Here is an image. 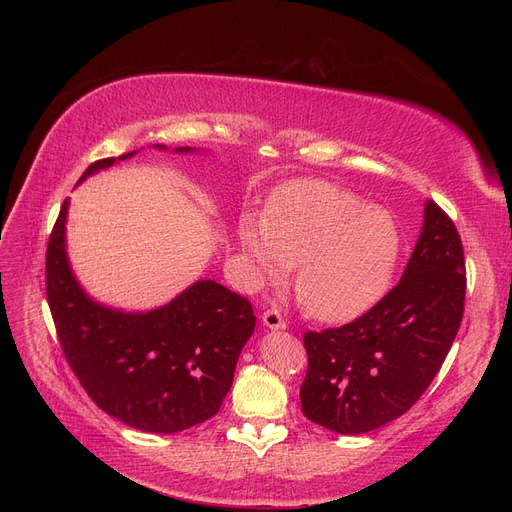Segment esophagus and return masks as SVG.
I'll return each instance as SVG.
<instances>
[{
	"label": "esophagus",
	"mask_w": 512,
	"mask_h": 512,
	"mask_svg": "<svg viewBox=\"0 0 512 512\" xmlns=\"http://www.w3.org/2000/svg\"><path fill=\"white\" fill-rule=\"evenodd\" d=\"M261 321H263V326L270 328V330H286V321L282 319L280 311H276V309H267L261 315Z\"/></svg>",
	"instance_id": "obj_1"
}]
</instances>
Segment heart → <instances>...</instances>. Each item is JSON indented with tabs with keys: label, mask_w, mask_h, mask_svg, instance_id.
Instances as JSON below:
<instances>
[{
	"label": "heart",
	"mask_w": 512,
	"mask_h": 512,
	"mask_svg": "<svg viewBox=\"0 0 512 512\" xmlns=\"http://www.w3.org/2000/svg\"><path fill=\"white\" fill-rule=\"evenodd\" d=\"M238 240L259 280L278 284L297 265L294 294L328 324L351 321L380 303L402 251V234L388 209L315 178L280 186L263 220H240Z\"/></svg>",
	"instance_id": "heart-1"
}]
</instances>
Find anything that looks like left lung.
Listing matches in <instances>:
<instances>
[{"label": "left lung", "instance_id": "left-lung-1", "mask_svg": "<svg viewBox=\"0 0 512 512\" xmlns=\"http://www.w3.org/2000/svg\"><path fill=\"white\" fill-rule=\"evenodd\" d=\"M465 288L461 236L434 201H425L421 234L400 282L353 324L305 334V417L357 436L405 415L459 332Z\"/></svg>", "mask_w": 512, "mask_h": 512}]
</instances>
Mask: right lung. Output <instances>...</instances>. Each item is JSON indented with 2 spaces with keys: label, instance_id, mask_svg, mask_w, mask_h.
Returning a JSON list of instances; mask_svg holds the SVG:
<instances>
[{
  "label": "right lung",
  "instance_id": "add662e5",
  "mask_svg": "<svg viewBox=\"0 0 512 512\" xmlns=\"http://www.w3.org/2000/svg\"><path fill=\"white\" fill-rule=\"evenodd\" d=\"M134 153L95 161L78 182ZM68 203L49 236L45 282L62 351L80 386L101 411L141 432L176 434L207 421L220 411L255 330L251 303L213 280H199L149 311L97 303L68 261Z\"/></svg>",
  "mask_w": 512,
  "mask_h": 512
}]
</instances>
